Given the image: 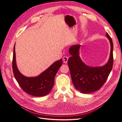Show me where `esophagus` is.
Instances as JSON below:
<instances>
[{
  "label": "esophagus",
  "mask_w": 122,
  "mask_h": 122,
  "mask_svg": "<svg viewBox=\"0 0 122 122\" xmlns=\"http://www.w3.org/2000/svg\"><path fill=\"white\" fill-rule=\"evenodd\" d=\"M68 58L67 56H64L63 57V62L65 63H66L67 62V61H68Z\"/></svg>",
  "instance_id": "obj_1"
}]
</instances>
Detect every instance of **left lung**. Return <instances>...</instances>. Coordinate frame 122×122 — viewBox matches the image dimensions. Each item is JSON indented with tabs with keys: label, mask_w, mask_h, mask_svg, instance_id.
I'll return each mask as SVG.
<instances>
[{
	"label": "left lung",
	"mask_w": 122,
	"mask_h": 122,
	"mask_svg": "<svg viewBox=\"0 0 122 122\" xmlns=\"http://www.w3.org/2000/svg\"><path fill=\"white\" fill-rule=\"evenodd\" d=\"M111 45L109 59L103 66H89L82 61L79 56L80 45L71 46L69 54L72 55L68 60L71 79L75 89L83 94H89L96 91L103 85L112 68L113 64V44L108 33L106 34Z\"/></svg>",
	"instance_id": "1"
}]
</instances>
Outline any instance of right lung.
I'll list each match as a JSON object with an SVG mask.
<instances>
[{
  "instance_id": "obj_1",
  "label": "right lung",
  "mask_w": 122,
  "mask_h": 122,
  "mask_svg": "<svg viewBox=\"0 0 122 122\" xmlns=\"http://www.w3.org/2000/svg\"><path fill=\"white\" fill-rule=\"evenodd\" d=\"M15 45L14 46L12 68L14 77L20 87L25 92L33 96L43 97L48 95L54 86L55 76L62 65V59L54 62L39 76L27 77L21 74L17 68Z\"/></svg>"
}]
</instances>
